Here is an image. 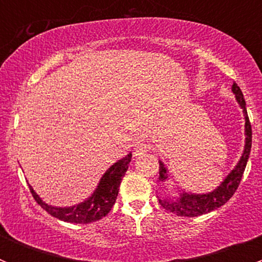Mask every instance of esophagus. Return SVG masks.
I'll return each mask as SVG.
<instances>
[{
    "instance_id": "esophagus-1",
    "label": "esophagus",
    "mask_w": 262,
    "mask_h": 262,
    "mask_svg": "<svg viewBox=\"0 0 262 262\" xmlns=\"http://www.w3.org/2000/svg\"><path fill=\"white\" fill-rule=\"evenodd\" d=\"M149 149V145L145 144V143H138L135 145V149H134V156H142L143 154L148 152Z\"/></svg>"
}]
</instances>
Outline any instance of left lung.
<instances>
[{
	"mask_svg": "<svg viewBox=\"0 0 262 262\" xmlns=\"http://www.w3.org/2000/svg\"><path fill=\"white\" fill-rule=\"evenodd\" d=\"M232 92L236 97V101L243 108L245 117V145H244V152H243L240 161L237 165L235 166L232 172L227 176L226 180L221 184V186H217L214 191L207 194H187L182 191L181 195L178 198H173L170 196L169 200H159L160 205L163 206L164 209L168 210L169 212L178 215V216H200V215L207 214V212L212 211V210L217 209L223 206L227 201L230 200L231 196L233 195L237 187H239L240 181H242L243 173L247 166V161H248L249 154H251V147H252V127L251 122H249L248 114H247V108H245V99L243 96V92L240 88L237 86L236 82L232 85ZM159 168V180L164 181L168 178V170H166L165 165L161 161Z\"/></svg>",
	"mask_w": 262,
	"mask_h": 262,
	"instance_id": "left-lung-1",
	"label": "left lung"
}]
</instances>
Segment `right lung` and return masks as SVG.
Wrapping results in <instances>:
<instances>
[{"instance_id":"right-lung-1","label":"right lung","mask_w":262,"mask_h":262,"mask_svg":"<svg viewBox=\"0 0 262 262\" xmlns=\"http://www.w3.org/2000/svg\"><path fill=\"white\" fill-rule=\"evenodd\" d=\"M131 157H133L131 154L127 155L124 159L119 160L118 163L110 166L107 172L101 178L96 191L92 194L90 198H88L80 205L72 206V207H53V206L43 202L39 198L38 194L32 190L31 186H30V191H31L34 200L38 202V205H40L41 209L46 210L48 214L57 217L60 221L81 224L99 221L103 216H106L113 209V205L117 201L120 181L128 169Z\"/></svg>"}]
</instances>
